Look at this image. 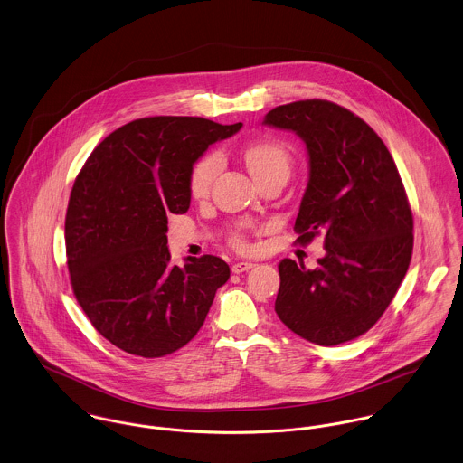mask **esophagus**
I'll return each mask as SVG.
<instances>
[{
  "label": "esophagus",
  "mask_w": 463,
  "mask_h": 463,
  "mask_svg": "<svg viewBox=\"0 0 463 463\" xmlns=\"http://www.w3.org/2000/svg\"><path fill=\"white\" fill-rule=\"evenodd\" d=\"M250 269H254V263H250V261H238V263L232 265V272H234V274L249 272Z\"/></svg>",
  "instance_id": "obj_1"
}]
</instances>
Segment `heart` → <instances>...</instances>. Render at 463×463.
I'll return each instance as SVG.
<instances>
[{
  "mask_svg": "<svg viewBox=\"0 0 463 463\" xmlns=\"http://www.w3.org/2000/svg\"><path fill=\"white\" fill-rule=\"evenodd\" d=\"M243 159L247 163L249 172L258 183L279 174L288 177L291 168V154L288 146L272 139H261L247 145L243 150ZM220 170H222V157L218 154H207L200 161H196L187 177L189 194L196 200L205 198ZM231 241L238 249L247 247L245 236L241 232H234L231 236Z\"/></svg>",
  "mask_w": 463,
  "mask_h": 463,
  "instance_id": "b5f03b06",
  "label": "heart"
}]
</instances>
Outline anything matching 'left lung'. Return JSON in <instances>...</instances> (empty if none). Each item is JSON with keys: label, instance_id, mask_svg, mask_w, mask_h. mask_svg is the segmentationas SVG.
<instances>
[{"label": "left lung", "instance_id": "obj_1", "mask_svg": "<svg viewBox=\"0 0 463 463\" xmlns=\"http://www.w3.org/2000/svg\"><path fill=\"white\" fill-rule=\"evenodd\" d=\"M263 123L306 143L309 181L293 229L297 243L324 236L326 247L315 270L279 263L276 313L311 344L354 340L381 318L411 261L413 216L397 166L360 116L327 99L279 105Z\"/></svg>", "mask_w": 463, "mask_h": 463}]
</instances>
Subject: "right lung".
<instances>
[{
    "mask_svg": "<svg viewBox=\"0 0 463 463\" xmlns=\"http://www.w3.org/2000/svg\"><path fill=\"white\" fill-rule=\"evenodd\" d=\"M240 128L193 116L134 119L109 134L77 175L66 213L73 293L121 351L161 358L184 347L231 276L216 256L172 265L166 232L168 216L189 209L193 165Z\"/></svg>",
    "mask_w": 463,
    "mask_h": 463,
    "instance_id": "add662e5",
    "label": "right lung"
}]
</instances>
